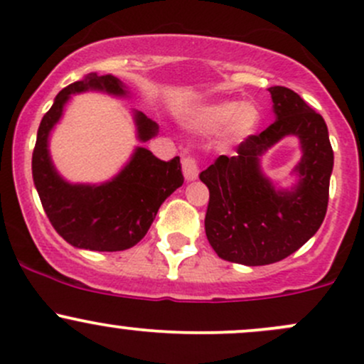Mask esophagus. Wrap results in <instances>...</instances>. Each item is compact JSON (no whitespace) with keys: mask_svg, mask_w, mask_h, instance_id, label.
<instances>
[{"mask_svg":"<svg viewBox=\"0 0 364 364\" xmlns=\"http://www.w3.org/2000/svg\"><path fill=\"white\" fill-rule=\"evenodd\" d=\"M182 171L186 181H196L199 175V163L194 156H186L182 158Z\"/></svg>","mask_w":364,"mask_h":364,"instance_id":"esophagus-1","label":"esophagus"}]
</instances>
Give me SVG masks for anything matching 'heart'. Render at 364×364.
<instances>
[{"mask_svg":"<svg viewBox=\"0 0 364 364\" xmlns=\"http://www.w3.org/2000/svg\"><path fill=\"white\" fill-rule=\"evenodd\" d=\"M260 114L255 105L240 102H218L199 109L191 127L201 134H215L229 124L230 140H243L257 130Z\"/></svg>","mask_w":364,"mask_h":364,"instance_id":"obj_1","label":"heart"}]
</instances>
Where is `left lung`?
<instances>
[{
	"label": "left lung",
	"instance_id": "8db88e82",
	"mask_svg": "<svg viewBox=\"0 0 364 364\" xmlns=\"http://www.w3.org/2000/svg\"><path fill=\"white\" fill-rule=\"evenodd\" d=\"M269 92L274 123L199 173L210 191L206 237L220 259L234 264L287 259L318 232L328 208L333 149L323 116L290 88ZM288 134L299 136L303 158L296 167L299 183L281 191L261 173L259 156Z\"/></svg>",
	"mask_w": 364,
	"mask_h": 364
}]
</instances>
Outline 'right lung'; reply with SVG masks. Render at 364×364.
<instances>
[{"mask_svg": "<svg viewBox=\"0 0 364 364\" xmlns=\"http://www.w3.org/2000/svg\"><path fill=\"white\" fill-rule=\"evenodd\" d=\"M87 90L127 95L123 81L95 73L62 90L38 128L33 152L34 186L53 229L69 245L93 252H121L146 236L163 201L183 183L181 158L161 161L146 147H136L130 163L109 182L100 186L65 182L50 159L48 135L69 97ZM135 124L142 142L158 134V124L139 111Z\"/></svg>", "mask_w": 364, "mask_h": 364, "instance_id": "obj_1", "label": "right lung"}]
</instances>
